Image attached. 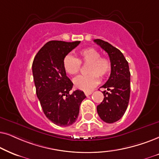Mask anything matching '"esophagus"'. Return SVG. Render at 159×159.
Here are the masks:
<instances>
[{
	"mask_svg": "<svg viewBox=\"0 0 159 159\" xmlns=\"http://www.w3.org/2000/svg\"><path fill=\"white\" fill-rule=\"evenodd\" d=\"M92 91H88V92H84V94H85L86 96H89V95L92 94Z\"/></svg>",
	"mask_w": 159,
	"mask_h": 159,
	"instance_id": "esophagus-1",
	"label": "esophagus"
}]
</instances>
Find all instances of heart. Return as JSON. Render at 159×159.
Returning <instances> with one entry per match:
<instances>
[{"label":"heart","instance_id":"obj_1","mask_svg":"<svg viewBox=\"0 0 159 159\" xmlns=\"http://www.w3.org/2000/svg\"><path fill=\"white\" fill-rule=\"evenodd\" d=\"M78 54V59L70 54L67 55L63 60V66L67 73L75 75L80 71L81 63H89L88 75H79L73 80L75 88L88 92L98 84L99 76L102 78L108 75L111 69V62L107 57L100 56V52L93 47L83 48Z\"/></svg>","mask_w":159,"mask_h":159}]
</instances>
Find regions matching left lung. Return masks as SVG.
I'll list each match as a JSON object with an SVG mask.
<instances>
[{
  "instance_id": "left-lung-1",
  "label": "left lung",
  "mask_w": 159,
  "mask_h": 159,
  "mask_svg": "<svg viewBox=\"0 0 159 159\" xmlns=\"http://www.w3.org/2000/svg\"><path fill=\"white\" fill-rule=\"evenodd\" d=\"M94 41L104 49L111 62V73L107 81L101 87L103 101L97 105V113L103 121L111 124L124 116L128 107L130 97V71L128 62L120 50L101 39Z\"/></svg>"
}]
</instances>
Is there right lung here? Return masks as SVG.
Wrapping results in <instances>:
<instances>
[{"instance_id":"obj_1","label":"right lung","mask_w":159,"mask_h":159,"mask_svg":"<svg viewBox=\"0 0 159 159\" xmlns=\"http://www.w3.org/2000/svg\"><path fill=\"white\" fill-rule=\"evenodd\" d=\"M81 41H51L39 51L32 70L36 94L48 119L60 126H70L77 120L84 92L69 94L73 84L66 75L63 60Z\"/></svg>"}]
</instances>
